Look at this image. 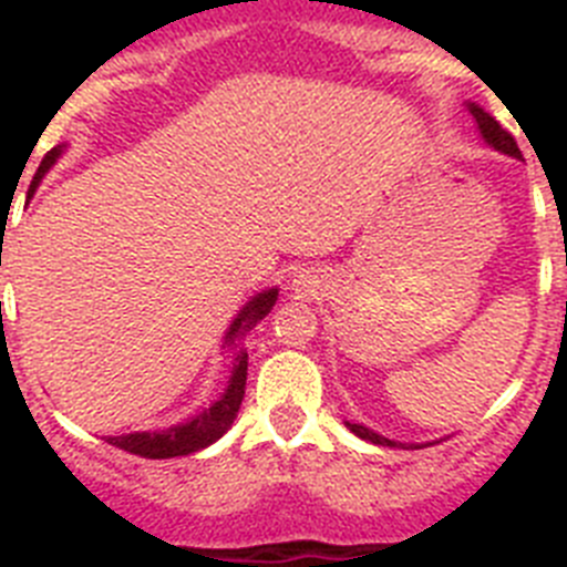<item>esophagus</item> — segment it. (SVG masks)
<instances>
[{"mask_svg": "<svg viewBox=\"0 0 567 567\" xmlns=\"http://www.w3.org/2000/svg\"><path fill=\"white\" fill-rule=\"evenodd\" d=\"M295 284H298V287H307V278H303V275H298V280H295Z\"/></svg>", "mask_w": 567, "mask_h": 567, "instance_id": "obj_1", "label": "esophagus"}]
</instances>
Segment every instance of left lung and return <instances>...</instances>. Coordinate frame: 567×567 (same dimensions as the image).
Returning <instances> with one entry per match:
<instances>
[{
	"label": "left lung",
	"mask_w": 567,
	"mask_h": 567,
	"mask_svg": "<svg viewBox=\"0 0 567 567\" xmlns=\"http://www.w3.org/2000/svg\"><path fill=\"white\" fill-rule=\"evenodd\" d=\"M465 107H468V113L474 115V122H477L480 135H483V142L488 144V147L499 150V153L511 155V158H523V153H519L517 142H514V135L505 133V130L499 127V122H497V118H494V115H488L483 107H480V104H474V102H468V104H465ZM346 429H349V432H352V434H358L360 440H369V443H374V445H389V449H412V445H414V443H398V440L383 437V434L372 432V429H365L363 423H349V420H346Z\"/></svg>",
	"instance_id": "obj_1"
}]
</instances>
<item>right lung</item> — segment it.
Instances as JSON below:
<instances>
[{"label": "right lung", "instance_id": "obj_1", "mask_svg": "<svg viewBox=\"0 0 567 567\" xmlns=\"http://www.w3.org/2000/svg\"><path fill=\"white\" fill-rule=\"evenodd\" d=\"M64 147H68V144H59V147H53L48 155H44L37 175H33V182H30L28 198L37 193L44 173H48V169L62 158ZM275 300H278V287L264 289V292H258L255 298H249L247 303L240 307V312L233 318L227 334H224V349H235L233 374H229V383L227 389H224L221 398L215 400L209 409L193 414V417H187L184 423L169 425V429H164V432H133V434H122V437H107V443L115 445V449H124V452L130 454H138V457L167 460V457H184V454L202 452V449L213 445L218 437H224L229 425L235 423V417H238L240 400H244V389H247L249 354L247 349H240V340L247 338V332L258 323V320L267 318L269 309L275 307Z\"/></svg>", "mask_w": 567, "mask_h": 567}]
</instances>
